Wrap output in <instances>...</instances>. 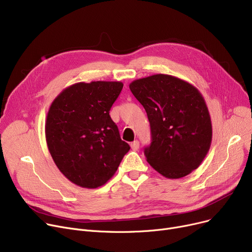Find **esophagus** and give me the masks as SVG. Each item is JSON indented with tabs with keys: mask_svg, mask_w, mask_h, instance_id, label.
<instances>
[{
	"mask_svg": "<svg viewBox=\"0 0 252 252\" xmlns=\"http://www.w3.org/2000/svg\"><path fill=\"white\" fill-rule=\"evenodd\" d=\"M139 146H140V143L137 140L134 141L133 143H130V147H131V149H133L134 151H137L139 149Z\"/></svg>",
	"mask_w": 252,
	"mask_h": 252,
	"instance_id": "esophagus-1",
	"label": "esophagus"
}]
</instances>
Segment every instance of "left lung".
I'll use <instances>...</instances> for the list:
<instances>
[{"instance_id": "1", "label": "left lung", "mask_w": 252, "mask_h": 252, "mask_svg": "<svg viewBox=\"0 0 252 252\" xmlns=\"http://www.w3.org/2000/svg\"><path fill=\"white\" fill-rule=\"evenodd\" d=\"M129 90L143 105L150 123L148 163L167 179H180L201 164L213 139L205 100L193 85L173 75L136 79Z\"/></svg>"}]
</instances>
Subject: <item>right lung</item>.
I'll use <instances>...</instances> for the list:
<instances>
[{"label":"right lung","mask_w":252,"mask_h":252,"mask_svg":"<svg viewBox=\"0 0 252 252\" xmlns=\"http://www.w3.org/2000/svg\"><path fill=\"white\" fill-rule=\"evenodd\" d=\"M122 82L76 83L52 102L46 141L61 173L79 187L95 189L115 174L129 145L109 115Z\"/></svg>","instance_id":"1"}]
</instances>
